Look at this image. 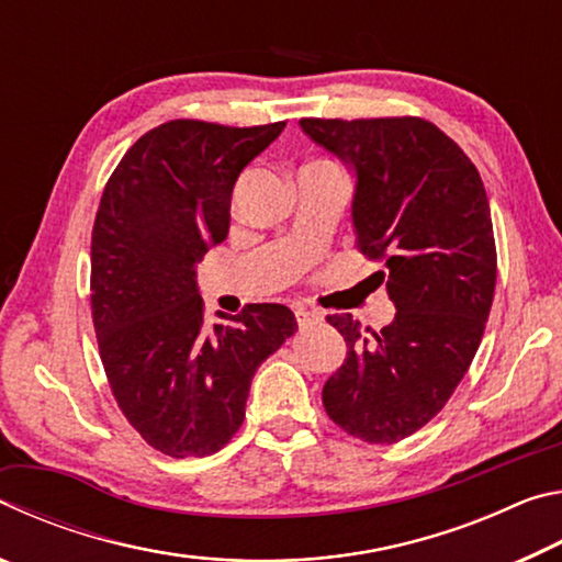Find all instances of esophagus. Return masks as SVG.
Returning a JSON list of instances; mask_svg holds the SVG:
<instances>
[{"mask_svg": "<svg viewBox=\"0 0 562 562\" xmlns=\"http://www.w3.org/2000/svg\"><path fill=\"white\" fill-rule=\"evenodd\" d=\"M294 317H297L300 327H315V325H319L322 319H325L322 312L310 310V307H297V310H294Z\"/></svg>", "mask_w": 562, "mask_h": 562, "instance_id": "34e87169", "label": "esophagus"}]
</instances>
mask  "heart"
Here are the masks:
<instances>
[{
    "label": "heart",
    "mask_w": 562,
    "mask_h": 562,
    "mask_svg": "<svg viewBox=\"0 0 562 562\" xmlns=\"http://www.w3.org/2000/svg\"><path fill=\"white\" fill-rule=\"evenodd\" d=\"M322 164H325V160H322Z\"/></svg>",
    "instance_id": "1"
}]
</instances>
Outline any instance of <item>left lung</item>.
Segmentation results:
<instances>
[{"mask_svg": "<svg viewBox=\"0 0 562 562\" xmlns=\"http://www.w3.org/2000/svg\"><path fill=\"white\" fill-rule=\"evenodd\" d=\"M302 131L355 170L357 247L382 260L396 315L374 331L351 315L327 322L347 359L322 389L339 429L396 443L429 424L469 372L496 290L486 188L471 158L431 121L302 119Z\"/></svg>", "mask_w": 562, "mask_h": 562, "instance_id": "1", "label": "left lung"}]
</instances>
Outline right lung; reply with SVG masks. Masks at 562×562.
<instances>
[{
    "mask_svg": "<svg viewBox=\"0 0 562 562\" xmlns=\"http://www.w3.org/2000/svg\"><path fill=\"white\" fill-rule=\"evenodd\" d=\"M284 128L176 119L133 144L91 233V317L123 416L156 451H221L243 426L258 367L297 331L284 304L203 317L195 265L223 243L240 170Z\"/></svg>",
    "mask_w": 562,
    "mask_h": 562,
    "instance_id": "1",
    "label": "right lung"
}]
</instances>
